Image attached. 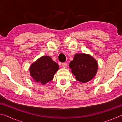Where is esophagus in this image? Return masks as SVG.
I'll list each match as a JSON object with an SVG mask.
<instances>
[{
    "mask_svg": "<svg viewBox=\"0 0 122 122\" xmlns=\"http://www.w3.org/2000/svg\"><path fill=\"white\" fill-rule=\"evenodd\" d=\"M62 66L64 68H66L67 67V64L66 63H62Z\"/></svg>",
    "mask_w": 122,
    "mask_h": 122,
    "instance_id": "34e87169",
    "label": "esophagus"
}]
</instances>
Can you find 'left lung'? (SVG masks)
<instances>
[{
  "label": "left lung",
  "mask_w": 122,
  "mask_h": 122,
  "mask_svg": "<svg viewBox=\"0 0 122 122\" xmlns=\"http://www.w3.org/2000/svg\"><path fill=\"white\" fill-rule=\"evenodd\" d=\"M71 72L76 79L82 83L92 80L97 71L98 64L90 55L86 54H76L69 64Z\"/></svg>",
  "instance_id": "1"
}]
</instances>
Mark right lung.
I'll list each match as a JSON object with an SVG mask.
<instances>
[{"instance_id":"right-lung-1","label":"right lung","mask_w":122,"mask_h":122,"mask_svg":"<svg viewBox=\"0 0 122 122\" xmlns=\"http://www.w3.org/2000/svg\"><path fill=\"white\" fill-rule=\"evenodd\" d=\"M58 69L59 65L51 57L44 56L32 64L30 71L35 81L45 84L53 79Z\"/></svg>"}]
</instances>
